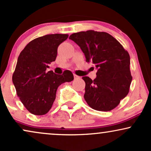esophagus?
I'll return each instance as SVG.
<instances>
[{
    "mask_svg": "<svg viewBox=\"0 0 151 151\" xmlns=\"http://www.w3.org/2000/svg\"><path fill=\"white\" fill-rule=\"evenodd\" d=\"M73 76H74V79H78V78H80V77L78 76H77V75H76V74H74L73 75Z\"/></svg>",
    "mask_w": 151,
    "mask_h": 151,
    "instance_id": "esophagus-1",
    "label": "esophagus"
}]
</instances>
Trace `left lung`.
<instances>
[{
    "mask_svg": "<svg viewBox=\"0 0 151 151\" xmlns=\"http://www.w3.org/2000/svg\"><path fill=\"white\" fill-rule=\"evenodd\" d=\"M69 39L80 46L87 62H92L97 68L93 81L87 76L83 77L85 100L96 111L114 109L128 94L132 80L128 52L106 32L81 31L73 33Z\"/></svg>",
    "mask_w": 151,
    "mask_h": 151,
    "instance_id": "1",
    "label": "left lung"
}]
</instances>
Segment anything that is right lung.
Instances as JSON below:
<instances>
[{
    "label": "right lung",
    "instance_id": "add662e5",
    "mask_svg": "<svg viewBox=\"0 0 151 151\" xmlns=\"http://www.w3.org/2000/svg\"><path fill=\"white\" fill-rule=\"evenodd\" d=\"M68 37L58 33L39 37L29 42L19 56L12 82L22 103L33 115L46 114L52 106L59 85L73 80L68 70L62 75L46 71L48 64L55 61L58 46Z\"/></svg>",
    "mask_w": 151,
    "mask_h": 151
}]
</instances>
